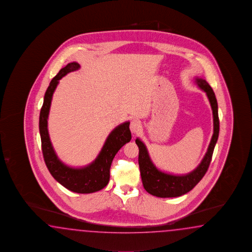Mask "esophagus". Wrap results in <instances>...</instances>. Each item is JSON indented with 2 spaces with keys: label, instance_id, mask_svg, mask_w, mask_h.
Returning a JSON list of instances; mask_svg holds the SVG:
<instances>
[{
  "label": "esophagus",
  "instance_id": "1",
  "mask_svg": "<svg viewBox=\"0 0 252 252\" xmlns=\"http://www.w3.org/2000/svg\"><path fill=\"white\" fill-rule=\"evenodd\" d=\"M142 128V126L138 120H132L130 123V130L133 134H137Z\"/></svg>",
  "mask_w": 252,
  "mask_h": 252
}]
</instances>
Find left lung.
Returning a JSON list of instances; mask_svg holds the SVG:
<instances>
[{
  "label": "left lung",
  "instance_id": "left-lung-1",
  "mask_svg": "<svg viewBox=\"0 0 252 252\" xmlns=\"http://www.w3.org/2000/svg\"><path fill=\"white\" fill-rule=\"evenodd\" d=\"M196 84L203 90L208 96L212 106L213 116V134L211 143L208 147L207 152L203 157L201 163L192 172L185 175H174L166 174L157 169V166L152 162L151 158L147 151L145 144L136 138L135 143L139 148L138 163H139L141 178L144 188L150 194L161 198L179 197L192 190L204 176L207 172L209 165L212 161L213 150L218 140L220 131V121L218 116V103L215 94L211 86L208 84L205 79L201 78H195Z\"/></svg>",
  "mask_w": 252,
  "mask_h": 252
}]
</instances>
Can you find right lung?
Wrapping results in <instances>:
<instances>
[{"instance_id": "right-lung-1", "label": "right lung", "mask_w": 252, "mask_h": 252, "mask_svg": "<svg viewBox=\"0 0 252 252\" xmlns=\"http://www.w3.org/2000/svg\"><path fill=\"white\" fill-rule=\"evenodd\" d=\"M80 66L77 62L68 63L52 78L46 90L43 105L39 113V134L45 163L53 178L67 190L78 193H91L103 189L108 184L113 159L119 149L130 142L131 132L129 129L130 122L119 125L107 136L95 161L85 167H69L58 158L51 145L48 131V117L51 99L59 84V80L67 73L75 71Z\"/></svg>"}]
</instances>
